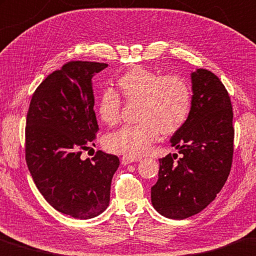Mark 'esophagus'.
Instances as JSON below:
<instances>
[{"instance_id":"obj_1","label":"esophagus","mask_w":256,"mask_h":256,"mask_svg":"<svg viewBox=\"0 0 256 256\" xmlns=\"http://www.w3.org/2000/svg\"><path fill=\"white\" fill-rule=\"evenodd\" d=\"M142 158H137V156H127V154H124V156L121 158V163H122L124 166H127L129 163H132V162H138L140 161Z\"/></svg>"}]
</instances>
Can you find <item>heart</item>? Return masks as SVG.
<instances>
[{"label": "heart", "instance_id": "obj_1", "mask_svg": "<svg viewBox=\"0 0 256 256\" xmlns=\"http://www.w3.org/2000/svg\"><path fill=\"white\" fill-rule=\"evenodd\" d=\"M118 93L126 102H138L137 120L106 138L111 152L142 156L163 135H174L190 118L192 96L190 84L177 74H161L134 66L116 79ZM113 90H106L96 100V112L108 126L119 122L121 100Z\"/></svg>", "mask_w": 256, "mask_h": 256}]
</instances>
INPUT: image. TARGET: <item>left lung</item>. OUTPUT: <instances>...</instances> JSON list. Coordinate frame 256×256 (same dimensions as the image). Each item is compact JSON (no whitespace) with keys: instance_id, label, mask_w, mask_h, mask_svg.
I'll use <instances>...</instances> for the list:
<instances>
[{"instance_id":"1","label":"left lung","mask_w":256,"mask_h":256,"mask_svg":"<svg viewBox=\"0 0 256 256\" xmlns=\"http://www.w3.org/2000/svg\"><path fill=\"white\" fill-rule=\"evenodd\" d=\"M190 78V116L170 140L178 154L158 160V179L150 188L154 208L176 220L204 210L222 190L232 163L234 129L228 92L208 70L198 69Z\"/></svg>"}]
</instances>
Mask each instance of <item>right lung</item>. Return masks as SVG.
Masks as SVG:
<instances>
[{"label":"right lung","mask_w":256,"mask_h":256,"mask_svg":"<svg viewBox=\"0 0 256 256\" xmlns=\"http://www.w3.org/2000/svg\"><path fill=\"white\" fill-rule=\"evenodd\" d=\"M106 64L70 61L32 94L26 119V162L34 182L58 212L98 216L110 202L118 156L98 150L82 160L98 130L92 78Z\"/></svg>","instance_id":"obj_1"}]
</instances>
